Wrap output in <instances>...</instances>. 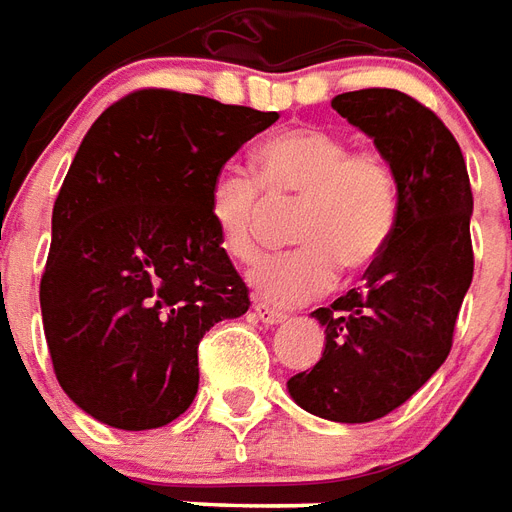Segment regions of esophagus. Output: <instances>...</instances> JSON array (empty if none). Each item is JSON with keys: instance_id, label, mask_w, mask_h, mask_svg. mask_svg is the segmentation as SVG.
<instances>
[{"instance_id": "esophagus-1", "label": "esophagus", "mask_w": 512, "mask_h": 512, "mask_svg": "<svg viewBox=\"0 0 512 512\" xmlns=\"http://www.w3.org/2000/svg\"><path fill=\"white\" fill-rule=\"evenodd\" d=\"M252 309H255L257 320L266 325H279L287 320L285 312H276V309H271V306H266V304H255Z\"/></svg>"}]
</instances>
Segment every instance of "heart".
I'll list each match as a JSON object with an SVG mask.
<instances>
[{
    "label": "heart",
    "mask_w": 512,
    "mask_h": 512,
    "mask_svg": "<svg viewBox=\"0 0 512 512\" xmlns=\"http://www.w3.org/2000/svg\"><path fill=\"white\" fill-rule=\"evenodd\" d=\"M255 179L222 170L208 189V217L219 246L238 263L260 252L271 206H295L290 236L301 244L263 257L249 271L260 301L298 306L336 285L339 266L366 271L391 244L401 211L399 176L374 146H350L342 132L293 127L252 151Z\"/></svg>",
    "instance_id": "b5f03b06"
}]
</instances>
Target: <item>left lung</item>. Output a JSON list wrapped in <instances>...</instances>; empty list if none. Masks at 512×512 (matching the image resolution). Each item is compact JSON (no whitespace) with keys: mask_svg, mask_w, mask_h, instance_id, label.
Listing matches in <instances>:
<instances>
[{"mask_svg":"<svg viewBox=\"0 0 512 512\" xmlns=\"http://www.w3.org/2000/svg\"><path fill=\"white\" fill-rule=\"evenodd\" d=\"M333 111L374 138L401 187L399 225L366 290L312 312L323 358L287 380L298 407L336 423H369L401 407L448 358L472 285V187L453 132L399 89L336 94Z\"/></svg>","mask_w":512,"mask_h":512,"instance_id":"left-lung-1","label":"left lung"}]
</instances>
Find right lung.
I'll return each instance as SVG.
<instances>
[{
    "instance_id": "1",
    "label": "right lung",
    "mask_w": 512,
    "mask_h": 512,
    "mask_svg": "<svg viewBox=\"0 0 512 512\" xmlns=\"http://www.w3.org/2000/svg\"><path fill=\"white\" fill-rule=\"evenodd\" d=\"M276 111L140 89L100 113L64 176L40 309L62 391L100 423L168 426L198 393V344L249 309L208 189Z\"/></svg>"
}]
</instances>
